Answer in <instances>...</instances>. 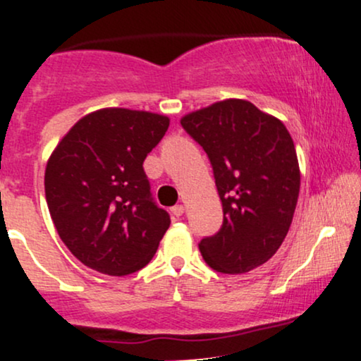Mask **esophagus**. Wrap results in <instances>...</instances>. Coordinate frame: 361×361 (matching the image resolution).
Here are the masks:
<instances>
[{
	"mask_svg": "<svg viewBox=\"0 0 361 361\" xmlns=\"http://www.w3.org/2000/svg\"><path fill=\"white\" fill-rule=\"evenodd\" d=\"M171 213H172V216H176V218H179V216L184 214V206L176 204L173 207H171Z\"/></svg>",
	"mask_w": 361,
	"mask_h": 361,
	"instance_id": "esophagus-1",
	"label": "esophagus"
}]
</instances>
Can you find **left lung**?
Instances as JSON below:
<instances>
[{
    "instance_id": "left-lung-1",
    "label": "left lung",
    "mask_w": 361,
    "mask_h": 361,
    "mask_svg": "<svg viewBox=\"0 0 361 361\" xmlns=\"http://www.w3.org/2000/svg\"><path fill=\"white\" fill-rule=\"evenodd\" d=\"M204 148L223 204V224L199 250L216 272L245 274L281 248L298 204L300 171L281 120L245 99H224L182 116Z\"/></svg>"
}]
</instances>
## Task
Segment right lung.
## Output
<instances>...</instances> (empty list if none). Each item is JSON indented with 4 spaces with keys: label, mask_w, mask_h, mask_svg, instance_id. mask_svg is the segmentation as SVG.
<instances>
[{
    "label": "right lung",
    "mask_w": 361,
    "mask_h": 361,
    "mask_svg": "<svg viewBox=\"0 0 361 361\" xmlns=\"http://www.w3.org/2000/svg\"><path fill=\"white\" fill-rule=\"evenodd\" d=\"M169 123L150 111L97 109L50 155L47 206L63 245L89 269L121 277L154 258L171 218L152 199L143 160Z\"/></svg>",
    "instance_id": "obj_1"
}]
</instances>
